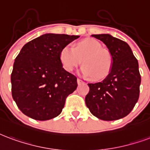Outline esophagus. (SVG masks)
Returning a JSON list of instances; mask_svg holds the SVG:
<instances>
[{
  "label": "esophagus",
  "instance_id": "34e87169",
  "mask_svg": "<svg viewBox=\"0 0 150 150\" xmlns=\"http://www.w3.org/2000/svg\"><path fill=\"white\" fill-rule=\"evenodd\" d=\"M77 83H78V84H81V83H83L84 82L83 80H81L80 79H77Z\"/></svg>",
  "mask_w": 150,
  "mask_h": 150
}]
</instances>
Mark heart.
I'll return each mask as SVG.
<instances>
[{
    "mask_svg": "<svg viewBox=\"0 0 150 150\" xmlns=\"http://www.w3.org/2000/svg\"><path fill=\"white\" fill-rule=\"evenodd\" d=\"M59 60L67 71H71L80 64L79 70L83 76H92L94 79H101L109 74L112 67V56L100 43L93 39H86L76 44L74 48L66 45L59 52Z\"/></svg>",
    "mask_w": 150,
    "mask_h": 150,
    "instance_id": "b5f03b06",
    "label": "heart"
}]
</instances>
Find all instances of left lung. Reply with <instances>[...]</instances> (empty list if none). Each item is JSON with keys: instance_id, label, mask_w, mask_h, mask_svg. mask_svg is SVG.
<instances>
[{"instance_id": "left-lung-1", "label": "left lung", "mask_w": 150, "mask_h": 150, "mask_svg": "<svg viewBox=\"0 0 150 150\" xmlns=\"http://www.w3.org/2000/svg\"><path fill=\"white\" fill-rule=\"evenodd\" d=\"M105 44L112 56L109 74L102 82L88 83L85 102L92 115L101 120L114 121L128 115L140 93L138 62L128 44L110 34L91 35Z\"/></svg>"}]
</instances>
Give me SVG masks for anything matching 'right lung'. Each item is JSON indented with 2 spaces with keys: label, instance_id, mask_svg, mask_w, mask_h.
<instances>
[{
  "label": "right lung",
  "instance_id": "add662e5",
  "mask_svg": "<svg viewBox=\"0 0 150 150\" xmlns=\"http://www.w3.org/2000/svg\"><path fill=\"white\" fill-rule=\"evenodd\" d=\"M79 35L46 33L24 44L11 75L12 95L22 113L46 121L60 115L67 97L77 88V78L64 69L61 49Z\"/></svg>",
  "mask_w": 150,
  "mask_h": 150
}]
</instances>
